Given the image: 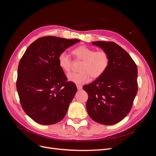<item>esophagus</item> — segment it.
Segmentation results:
<instances>
[{"label":"esophagus","instance_id":"34e87169","mask_svg":"<svg viewBox=\"0 0 156 156\" xmlns=\"http://www.w3.org/2000/svg\"><path fill=\"white\" fill-rule=\"evenodd\" d=\"M77 90H81L82 89V86L79 85V84H77Z\"/></svg>","mask_w":156,"mask_h":156}]
</instances>
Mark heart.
<instances>
[{"label":"heart","mask_w":156,"mask_h":156,"mask_svg":"<svg viewBox=\"0 0 156 156\" xmlns=\"http://www.w3.org/2000/svg\"><path fill=\"white\" fill-rule=\"evenodd\" d=\"M72 53L75 60L82 61L80 66L81 72L68 75L69 81L77 84L87 83L90 77L93 79L101 77L109 66L110 56L105 50L96 51L82 45L73 49ZM58 64L63 72L68 73L72 70L73 61L66 52H62L58 56Z\"/></svg>","instance_id":"1"}]
</instances>
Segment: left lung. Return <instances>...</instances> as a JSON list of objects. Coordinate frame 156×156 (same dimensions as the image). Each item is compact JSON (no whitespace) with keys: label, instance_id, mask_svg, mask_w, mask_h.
Masks as SVG:
<instances>
[{"label":"left lung","instance_id":"left-lung-1","mask_svg":"<svg viewBox=\"0 0 156 156\" xmlns=\"http://www.w3.org/2000/svg\"><path fill=\"white\" fill-rule=\"evenodd\" d=\"M110 56L106 72L83 87L88 95L87 109L92 120L112 125L123 120L131 109L138 91L137 66L129 55L113 41H93Z\"/></svg>","mask_w":156,"mask_h":156}]
</instances>
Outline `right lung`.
I'll return each instance as SVG.
<instances>
[{"mask_svg": "<svg viewBox=\"0 0 156 156\" xmlns=\"http://www.w3.org/2000/svg\"><path fill=\"white\" fill-rule=\"evenodd\" d=\"M80 41L44 36L27 48L18 66L16 88L23 109L37 123H57L66 114L77 92L58 64V56Z\"/></svg>", "mask_w": 156, "mask_h": 156, "instance_id": "obj_1", "label": "right lung"}]
</instances>
